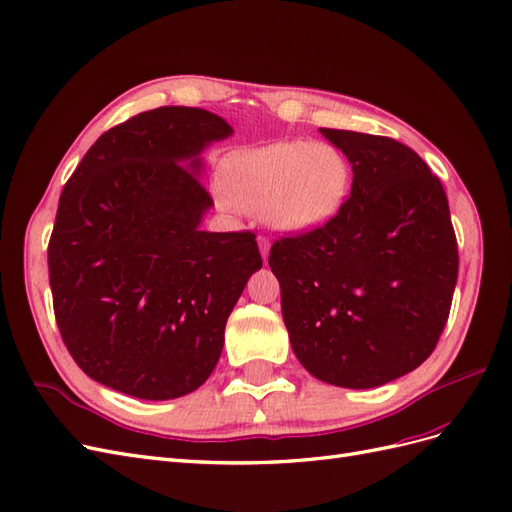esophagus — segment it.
<instances>
[{
  "label": "esophagus",
  "instance_id": "obj_1",
  "mask_svg": "<svg viewBox=\"0 0 512 512\" xmlns=\"http://www.w3.org/2000/svg\"><path fill=\"white\" fill-rule=\"evenodd\" d=\"M258 247H260V256H262V260L267 262V258H269V250H271V241H269L267 237H258Z\"/></svg>",
  "mask_w": 512,
  "mask_h": 512
}]
</instances>
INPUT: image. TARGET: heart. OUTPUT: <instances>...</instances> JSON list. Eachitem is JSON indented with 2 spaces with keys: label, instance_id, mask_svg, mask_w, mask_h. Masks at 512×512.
Wrapping results in <instances>:
<instances>
[{
  "label": "heart",
  "instance_id": "b5f03b06",
  "mask_svg": "<svg viewBox=\"0 0 512 512\" xmlns=\"http://www.w3.org/2000/svg\"><path fill=\"white\" fill-rule=\"evenodd\" d=\"M220 183L235 207L262 213L275 230L303 235L339 213L352 170L344 153L329 143L277 141L232 153Z\"/></svg>",
  "mask_w": 512,
  "mask_h": 512
}]
</instances>
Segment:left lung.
<instances>
[{
    "label": "left lung",
    "mask_w": 512,
    "mask_h": 512,
    "mask_svg": "<svg viewBox=\"0 0 512 512\" xmlns=\"http://www.w3.org/2000/svg\"><path fill=\"white\" fill-rule=\"evenodd\" d=\"M352 164V190L318 230L275 241L290 346L314 378L374 389L436 348L459 254L442 183L393 138L320 128Z\"/></svg>",
    "instance_id": "obj_1"
}]
</instances>
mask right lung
<instances>
[{
  "instance_id": "obj_1",
  "label": "right lung",
  "mask_w": 512,
  "mask_h": 512,
  "mask_svg": "<svg viewBox=\"0 0 512 512\" xmlns=\"http://www.w3.org/2000/svg\"><path fill=\"white\" fill-rule=\"evenodd\" d=\"M232 134L203 108L160 106L104 132L59 196L49 282L61 339L108 389L164 401L218 365L224 329L262 267L252 232L200 230L203 153Z\"/></svg>"
}]
</instances>
